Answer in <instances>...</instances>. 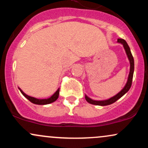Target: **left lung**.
Listing matches in <instances>:
<instances>
[{
  "label": "left lung",
  "instance_id": "1",
  "mask_svg": "<svg viewBox=\"0 0 148 148\" xmlns=\"http://www.w3.org/2000/svg\"><path fill=\"white\" fill-rule=\"evenodd\" d=\"M118 42L119 43H121L122 45H123L124 48L125 49V51H126V53L127 55V57H128L129 60H130V74H129L128 80H127V82L124 88L118 94H117L116 95H115L113 97L110 98V99H106V100H103V101H96V100H93L89 98L87 95L85 96L86 97V101H88V103H91V104L94 105H98V106H107V105H110L111 103L115 102L117 100L120 99V97H122L125 93L129 91V90L130 89L131 86H132V79H133V75H134V60L133 56H132V53H131L130 48L129 47V45H127V43L123 39H118Z\"/></svg>",
  "mask_w": 148,
  "mask_h": 148
}]
</instances>
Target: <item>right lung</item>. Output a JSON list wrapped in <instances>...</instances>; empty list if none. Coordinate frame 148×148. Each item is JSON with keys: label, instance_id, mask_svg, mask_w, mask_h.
Here are the masks:
<instances>
[{"label": "right lung", "instance_id": "obj_1", "mask_svg": "<svg viewBox=\"0 0 148 148\" xmlns=\"http://www.w3.org/2000/svg\"><path fill=\"white\" fill-rule=\"evenodd\" d=\"M18 89L20 90V91H21V92L22 93V95H23L25 97H26L27 99L29 100L30 102L35 103V104H38V105L49 104V103H51L53 102V101H55L58 98L59 92H60V88H58V89L57 90V91L56 92L54 93V94L51 97L48 98V99H37V98L33 97H30V96L27 95L25 94V93L23 92L19 88H18Z\"/></svg>", "mask_w": 148, "mask_h": 148}]
</instances>
